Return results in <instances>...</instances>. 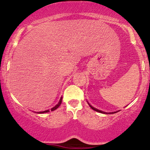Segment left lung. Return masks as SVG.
Returning a JSON list of instances; mask_svg holds the SVG:
<instances>
[{
  "label": "left lung",
  "mask_w": 150,
  "mask_h": 150,
  "mask_svg": "<svg viewBox=\"0 0 150 150\" xmlns=\"http://www.w3.org/2000/svg\"><path fill=\"white\" fill-rule=\"evenodd\" d=\"M88 104L89 105V106H90V107L92 108V109L94 110V111H97V112H99V113H105V112H104V111H100V110H99V109H97V108H94V107H93V106H91V105L89 104V103H88ZM116 113V112H111V113H109V114H110V113H111V114H112V113Z\"/></svg>",
  "instance_id": "1"
}]
</instances>
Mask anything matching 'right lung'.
Segmentation results:
<instances>
[{"label":"right lung","instance_id":"right-lung-1","mask_svg":"<svg viewBox=\"0 0 150 150\" xmlns=\"http://www.w3.org/2000/svg\"><path fill=\"white\" fill-rule=\"evenodd\" d=\"M62 98H63V97H61V99H60V101H59V102H58V104H56V106H54V107H53L52 108H51V111H54V110L57 109V108L59 107V106L61 104V102H62ZM48 112H49V110H46V111H41V112H38V113H48Z\"/></svg>","mask_w":150,"mask_h":150}]
</instances>
